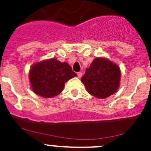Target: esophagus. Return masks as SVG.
<instances>
[{"label": "esophagus", "instance_id": "1", "mask_svg": "<svg viewBox=\"0 0 151 151\" xmlns=\"http://www.w3.org/2000/svg\"><path fill=\"white\" fill-rule=\"evenodd\" d=\"M77 75H78V78H81V76H82V73H81V72H78L77 73Z\"/></svg>", "mask_w": 151, "mask_h": 151}]
</instances>
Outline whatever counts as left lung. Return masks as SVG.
Returning <instances> with one entry per match:
<instances>
[{"instance_id":"8db88e82","label":"left lung","mask_w":151,"mask_h":151,"mask_svg":"<svg viewBox=\"0 0 151 151\" xmlns=\"http://www.w3.org/2000/svg\"><path fill=\"white\" fill-rule=\"evenodd\" d=\"M120 81L119 67L104 58L94 59L81 78L87 92L98 98H106L114 94L118 89Z\"/></svg>"}]
</instances>
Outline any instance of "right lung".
Here are the masks:
<instances>
[{
    "label": "right lung",
    "instance_id": "right-lung-1",
    "mask_svg": "<svg viewBox=\"0 0 151 151\" xmlns=\"http://www.w3.org/2000/svg\"><path fill=\"white\" fill-rule=\"evenodd\" d=\"M76 76L68 63L55 59L35 64L29 72L33 91L44 98H51L60 94L65 82Z\"/></svg>",
    "mask_w": 151,
    "mask_h": 151
}]
</instances>
